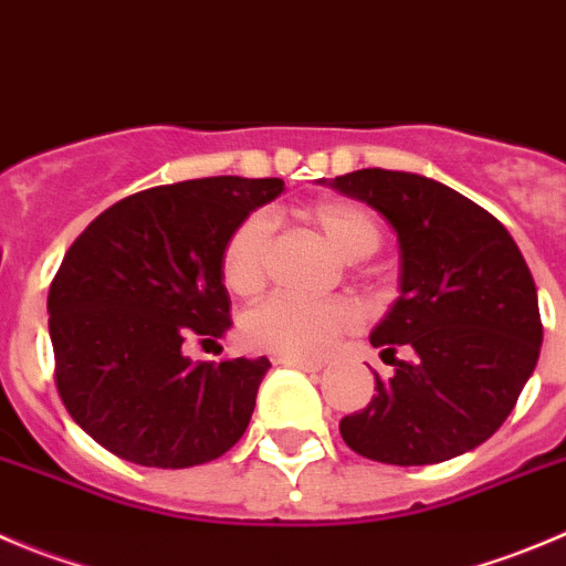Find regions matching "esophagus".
<instances>
[{
  "label": "esophagus",
  "instance_id": "esophagus-1",
  "mask_svg": "<svg viewBox=\"0 0 566 566\" xmlns=\"http://www.w3.org/2000/svg\"><path fill=\"white\" fill-rule=\"evenodd\" d=\"M274 364H283V367H294V369H303V373H319V369H322L319 360L292 358V355H274Z\"/></svg>",
  "mask_w": 566,
  "mask_h": 566
}]
</instances>
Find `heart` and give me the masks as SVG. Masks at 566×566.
Instances as JSON below:
<instances>
[{"mask_svg":"<svg viewBox=\"0 0 566 566\" xmlns=\"http://www.w3.org/2000/svg\"><path fill=\"white\" fill-rule=\"evenodd\" d=\"M305 219L325 235L327 244L347 261L373 255L380 244V228L369 211L331 199L308 208ZM269 252V219L263 213H252L228 235L222 250V277L224 286L233 294L250 297L261 292L266 277ZM358 322V308L349 300H311L269 297L247 311L241 322L247 344L266 353L292 355V358H314L322 355L336 336Z\"/></svg>","mask_w":566,"mask_h":566,"instance_id":"b5f03b06","label":"heart"}]
</instances>
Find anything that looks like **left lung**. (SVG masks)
<instances>
[{
    "label": "left lung",
    "mask_w": 566,
    "mask_h": 566,
    "mask_svg": "<svg viewBox=\"0 0 566 566\" xmlns=\"http://www.w3.org/2000/svg\"><path fill=\"white\" fill-rule=\"evenodd\" d=\"M384 213L400 244V297L369 342L391 358L367 408L342 419L364 459L422 467L489 439L536 369L534 277L509 230L464 193L411 171L358 169L331 182ZM406 346V359H395Z\"/></svg>",
    "instance_id": "8db88e82"
}]
</instances>
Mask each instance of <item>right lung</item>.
<instances>
[{
  "label": "right lung",
  "mask_w": 566,
  "mask_h": 566,
  "mask_svg": "<svg viewBox=\"0 0 566 566\" xmlns=\"http://www.w3.org/2000/svg\"><path fill=\"white\" fill-rule=\"evenodd\" d=\"M283 191L277 177H202L118 199L63 255L50 286L55 384L74 422L118 459L182 470L244 436L269 358L191 360L222 338L228 235Z\"/></svg>",
  "instance_id": "right-lung-1"
}]
</instances>
